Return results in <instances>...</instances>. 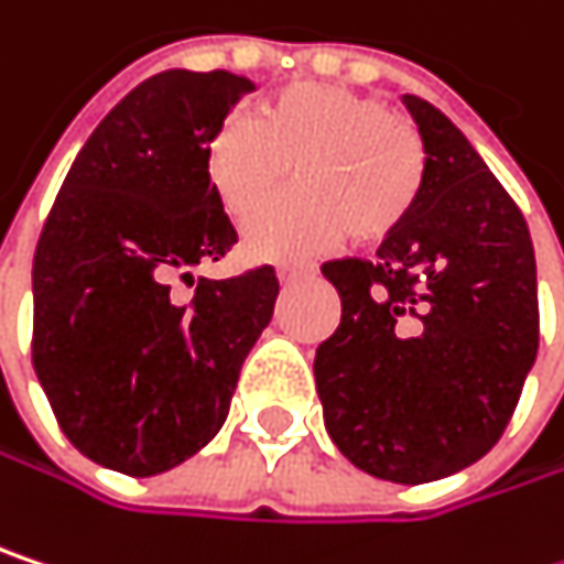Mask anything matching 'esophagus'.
Instances as JSON below:
<instances>
[{
  "instance_id": "1",
  "label": "esophagus",
  "mask_w": 564,
  "mask_h": 564,
  "mask_svg": "<svg viewBox=\"0 0 564 564\" xmlns=\"http://www.w3.org/2000/svg\"><path fill=\"white\" fill-rule=\"evenodd\" d=\"M310 274H313L310 268H281V271H278V278H281L283 286H293V283L306 281Z\"/></svg>"
}]
</instances>
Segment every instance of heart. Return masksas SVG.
<instances>
[{
    "label": "heart",
    "instance_id": "b5f03b06",
    "mask_svg": "<svg viewBox=\"0 0 564 564\" xmlns=\"http://www.w3.org/2000/svg\"><path fill=\"white\" fill-rule=\"evenodd\" d=\"M294 167L297 193L257 215ZM206 177L254 258L296 261L338 245L384 241L406 226L426 183V148L387 102L335 83H293L258 122L223 119L206 144Z\"/></svg>",
    "mask_w": 564,
    "mask_h": 564
}]
</instances>
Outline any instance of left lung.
Instances as JSON below:
<instances>
[{"label": "left lung", "instance_id": "obj_1", "mask_svg": "<svg viewBox=\"0 0 564 564\" xmlns=\"http://www.w3.org/2000/svg\"><path fill=\"white\" fill-rule=\"evenodd\" d=\"M426 183L375 261H326L341 323L316 348L338 452L393 485L448 478L497 445L536 361V254L523 213L433 102L403 96Z\"/></svg>", "mask_w": 564, "mask_h": 564}]
</instances>
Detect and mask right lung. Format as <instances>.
Segmentation results:
<instances>
[{"label": "right lung", "instance_id": "obj_1", "mask_svg": "<svg viewBox=\"0 0 564 564\" xmlns=\"http://www.w3.org/2000/svg\"><path fill=\"white\" fill-rule=\"evenodd\" d=\"M254 83L164 70L138 83L79 148L37 238L34 375L86 458L151 478L229 416L238 371L271 323L274 268L174 281L238 235L206 177V144Z\"/></svg>", "mask_w": 564, "mask_h": 564}]
</instances>
